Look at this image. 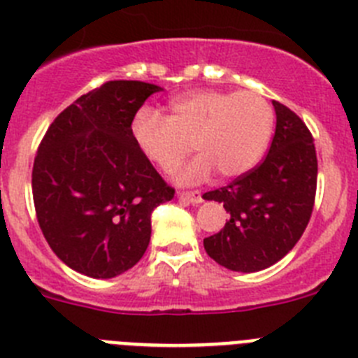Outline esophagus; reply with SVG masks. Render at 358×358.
<instances>
[{
  "label": "esophagus",
  "mask_w": 358,
  "mask_h": 358,
  "mask_svg": "<svg viewBox=\"0 0 358 358\" xmlns=\"http://www.w3.org/2000/svg\"><path fill=\"white\" fill-rule=\"evenodd\" d=\"M179 197L186 199V201H189L192 204H201L202 202V195L197 189H192V192H179Z\"/></svg>",
  "instance_id": "obj_1"
}]
</instances>
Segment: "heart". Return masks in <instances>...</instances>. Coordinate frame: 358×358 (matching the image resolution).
I'll return each mask as SVG.
<instances>
[{
    "label": "heart",
    "instance_id": "heart-1",
    "mask_svg": "<svg viewBox=\"0 0 358 358\" xmlns=\"http://www.w3.org/2000/svg\"><path fill=\"white\" fill-rule=\"evenodd\" d=\"M273 127V107L262 94L202 90L173 98L169 118L140 109L131 134L141 154L164 173L181 166L192 143L199 157L179 179L195 182L213 170L224 179L248 173L264 156Z\"/></svg>",
    "mask_w": 358,
    "mask_h": 358
}]
</instances>
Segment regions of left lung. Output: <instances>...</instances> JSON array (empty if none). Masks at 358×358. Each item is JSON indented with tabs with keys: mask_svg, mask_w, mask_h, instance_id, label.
I'll return each instance as SVG.
<instances>
[{
	"mask_svg": "<svg viewBox=\"0 0 358 358\" xmlns=\"http://www.w3.org/2000/svg\"><path fill=\"white\" fill-rule=\"evenodd\" d=\"M276 132L258 166L224 188L206 192L222 202L229 220L204 238L208 256L236 273H256L280 262L301 238L314 210L317 156L314 138L299 116L273 102Z\"/></svg>",
	"mask_w": 358,
	"mask_h": 358,
	"instance_id": "left-lung-1",
	"label": "left lung"
}]
</instances>
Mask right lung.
Listing matches in <instances>:
<instances>
[{
	"mask_svg": "<svg viewBox=\"0 0 358 358\" xmlns=\"http://www.w3.org/2000/svg\"><path fill=\"white\" fill-rule=\"evenodd\" d=\"M159 85L110 80L53 120L37 148L31 194L44 238L68 267L115 278L141 260L154 208L172 201L131 134L134 115Z\"/></svg>",
	"mask_w": 358,
	"mask_h": 358,
	"instance_id": "obj_1",
	"label": "right lung"
}]
</instances>
